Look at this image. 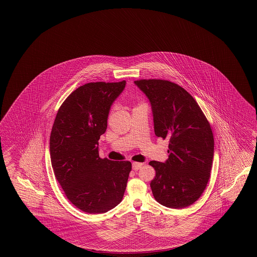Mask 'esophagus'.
<instances>
[{
  "instance_id": "esophagus-1",
  "label": "esophagus",
  "mask_w": 257,
  "mask_h": 257,
  "mask_svg": "<svg viewBox=\"0 0 257 257\" xmlns=\"http://www.w3.org/2000/svg\"><path fill=\"white\" fill-rule=\"evenodd\" d=\"M142 166H143V164L142 163H139V162H134V163L132 164L133 170H134V171H139L140 169L142 168Z\"/></svg>"
}]
</instances>
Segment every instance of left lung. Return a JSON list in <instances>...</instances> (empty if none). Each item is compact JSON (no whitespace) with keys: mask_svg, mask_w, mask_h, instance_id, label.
Wrapping results in <instances>:
<instances>
[{"mask_svg":"<svg viewBox=\"0 0 257 257\" xmlns=\"http://www.w3.org/2000/svg\"><path fill=\"white\" fill-rule=\"evenodd\" d=\"M151 102L156 137L169 139L165 163L151 161L156 177L151 188L157 202L184 208L196 202L210 178L214 138L210 124L186 89L166 80L135 81Z\"/></svg>","mask_w":257,"mask_h":257,"instance_id":"8db88e82","label":"left lung"}]
</instances>
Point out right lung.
<instances>
[{
    "instance_id": "obj_1",
    "label": "right lung",
    "mask_w": 257,
    "mask_h": 257,
    "mask_svg": "<svg viewBox=\"0 0 257 257\" xmlns=\"http://www.w3.org/2000/svg\"><path fill=\"white\" fill-rule=\"evenodd\" d=\"M126 82L88 83L64 101L50 137L55 178L80 210L101 214L121 202L132 170L129 161L99 156V140L107 128L109 111Z\"/></svg>"
}]
</instances>
